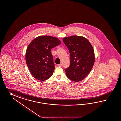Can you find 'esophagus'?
Wrapping results in <instances>:
<instances>
[{
    "instance_id": "obj_1",
    "label": "esophagus",
    "mask_w": 121,
    "mask_h": 121,
    "mask_svg": "<svg viewBox=\"0 0 121 121\" xmlns=\"http://www.w3.org/2000/svg\"><path fill=\"white\" fill-rule=\"evenodd\" d=\"M57 65H58V66H59V67H61V66H62V64H58Z\"/></svg>"
}]
</instances>
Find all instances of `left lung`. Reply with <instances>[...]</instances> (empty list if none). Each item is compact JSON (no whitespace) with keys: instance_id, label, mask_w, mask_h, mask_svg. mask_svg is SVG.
Returning <instances> with one entry per match:
<instances>
[{"instance_id":"left-lung-1","label":"left lung","mask_w":121,"mask_h":121,"mask_svg":"<svg viewBox=\"0 0 121 121\" xmlns=\"http://www.w3.org/2000/svg\"><path fill=\"white\" fill-rule=\"evenodd\" d=\"M70 55V63L65 71L71 80L79 82L83 80L91 70L95 62L93 46L84 37L74 35L63 38Z\"/></svg>"}]
</instances>
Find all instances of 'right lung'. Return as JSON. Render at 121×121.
<instances>
[{"label": "right lung", "mask_w": 121, "mask_h": 121, "mask_svg": "<svg viewBox=\"0 0 121 121\" xmlns=\"http://www.w3.org/2000/svg\"><path fill=\"white\" fill-rule=\"evenodd\" d=\"M61 42L57 38L39 36L33 40L27 48L25 59L33 77L44 81L51 77L55 67L51 50Z\"/></svg>", "instance_id": "obj_1"}]
</instances>
